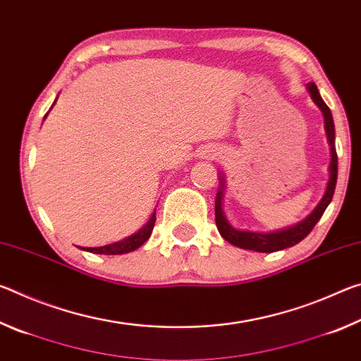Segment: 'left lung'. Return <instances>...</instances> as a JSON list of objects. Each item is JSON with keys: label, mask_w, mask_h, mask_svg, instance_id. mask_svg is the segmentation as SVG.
I'll return each instance as SVG.
<instances>
[{"label": "left lung", "mask_w": 361, "mask_h": 361, "mask_svg": "<svg viewBox=\"0 0 361 361\" xmlns=\"http://www.w3.org/2000/svg\"><path fill=\"white\" fill-rule=\"evenodd\" d=\"M307 90L310 97H312V100L315 102V105L322 109L323 118H325V130H326L328 143L331 146V162H329V180L326 185V191L323 194L322 200L319 202V205L315 207L314 212L310 213L307 218L302 219L301 223L291 226V228L276 231V232L239 231L232 228L224 216V212H223L224 178L223 176H219V188L215 199V221H216V228L219 231V234H221L224 240L232 243V245L245 248V250H253V252H259V253H272V252H279V250L296 245V243L301 242L304 237L309 235V232L312 231L314 226L320 221L323 212L326 210V207L329 205V202H331L336 181H338V154H336V146H334V122H333L331 111H329L326 103L323 102V99L320 97L317 85L314 82H309Z\"/></svg>", "instance_id": "left-lung-1"}]
</instances>
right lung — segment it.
Instances as JSON below:
<instances>
[{"label": "right lung", "instance_id": "obj_1", "mask_svg": "<svg viewBox=\"0 0 361 361\" xmlns=\"http://www.w3.org/2000/svg\"><path fill=\"white\" fill-rule=\"evenodd\" d=\"M54 103H56V102H54ZM154 223H156V210L151 215L149 221L146 223L138 232H135V234H133V235L127 237V239H124V240L109 243V245H105V247L87 248V252L97 253V255H124V253H130V252H133V250H137L138 247H142L143 243L149 239L152 228H154Z\"/></svg>", "mask_w": 361, "mask_h": 361}]
</instances>
